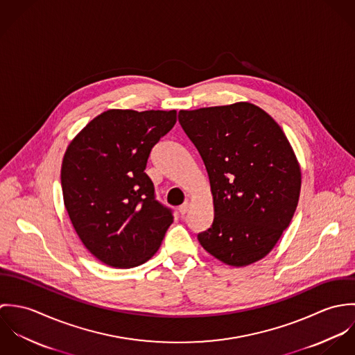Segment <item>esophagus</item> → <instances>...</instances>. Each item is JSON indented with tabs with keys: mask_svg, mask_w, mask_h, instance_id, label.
<instances>
[{
	"mask_svg": "<svg viewBox=\"0 0 355 355\" xmlns=\"http://www.w3.org/2000/svg\"><path fill=\"white\" fill-rule=\"evenodd\" d=\"M189 207H190V203L189 202H184L183 205H180V206H179L180 214H186V213L189 211Z\"/></svg>",
	"mask_w": 355,
	"mask_h": 355,
	"instance_id": "34e87169",
	"label": "esophagus"
}]
</instances>
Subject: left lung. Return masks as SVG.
I'll return each instance as SVG.
<instances>
[{
    "instance_id": "1",
    "label": "left lung",
    "mask_w": 355,
    "mask_h": 355,
    "mask_svg": "<svg viewBox=\"0 0 355 355\" xmlns=\"http://www.w3.org/2000/svg\"><path fill=\"white\" fill-rule=\"evenodd\" d=\"M179 123L202 157L213 197L203 249L231 266L272 252L290 225L301 166L282 127L250 102L180 110Z\"/></svg>"
}]
</instances>
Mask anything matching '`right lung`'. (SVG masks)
Masks as SVG:
<instances>
[{"instance_id": "1", "label": "right lung", "mask_w": 355, "mask_h": 355, "mask_svg": "<svg viewBox=\"0 0 355 355\" xmlns=\"http://www.w3.org/2000/svg\"><path fill=\"white\" fill-rule=\"evenodd\" d=\"M175 123V109H109L65 150L64 206L82 243L105 265L146 262L173 221L171 210L155 201L145 169L153 146Z\"/></svg>"}]
</instances>
